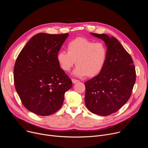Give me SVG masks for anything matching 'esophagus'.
<instances>
[{
    "label": "esophagus",
    "instance_id": "esophagus-1",
    "mask_svg": "<svg viewBox=\"0 0 148 148\" xmlns=\"http://www.w3.org/2000/svg\"><path fill=\"white\" fill-rule=\"evenodd\" d=\"M72 82H73V84H75V83H77V82H79V80H78V79H73V78H72Z\"/></svg>",
    "mask_w": 148,
    "mask_h": 148
}]
</instances>
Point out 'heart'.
<instances>
[{"label":"heart","instance_id":"heart-1","mask_svg":"<svg viewBox=\"0 0 148 148\" xmlns=\"http://www.w3.org/2000/svg\"><path fill=\"white\" fill-rule=\"evenodd\" d=\"M67 52L60 51L57 60L61 69L69 71L75 64L73 74L81 77L87 75L92 78L98 75L103 70L107 60V49L102 43L79 37L70 41L67 45ZM76 62H75V61Z\"/></svg>","mask_w":148,"mask_h":148}]
</instances>
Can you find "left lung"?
<instances>
[{"mask_svg": "<svg viewBox=\"0 0 148 148\" xmlns=\"http://www.w3.org/2000/svg\"><path fill=\"white\" fill-rule=\"evenodd\" d=\"M90 34L105 42L108 56L102 71L84 83V100L92 113L107 116L116 112L130 99L136 81L135 68L131 56L116 38Z\"/></svg>", "mask_w": 148, "mask_h": 148, "instance_id": "left-lung-1", "label": "left lung"}]
</instances>
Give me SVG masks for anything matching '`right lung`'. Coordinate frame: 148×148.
Masks as SVG:
<instances>
[{"instance_id": "right-lung-1", "label": "right lung", "mask_w": 148, "mask_h": 148, "mask_svg": "<svg viewBox=\"0 0 148 148\" xmlns=\"http://www.w3.org/2000/svg\"><path fill=\"white\" fill-rule=\"evenodd\" d=\"M69 33L34 35L19 53L14 67L16 90L25 108L47 116L62 106L71 79L60 67L57 55Z\"/></svg>"}]
</instances>
